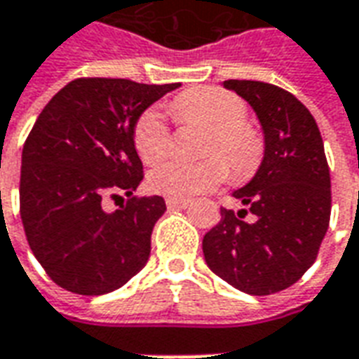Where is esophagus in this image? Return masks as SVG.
<instances>
[{"label":"esophagus","mask_w":359,"mask_h":359,"mask_svg":"<svg viewBox=\"0 0 359 359\" xmlns=\"http://www.w3.org/2000/svg\"><path fill=\"white\" fill-rule=\"evenodd\" d=\"M166 206H168L170 210H183V208H187L189 206V201L187 198H166Z\"/></svg>","instance_id":"1"}]
</instances>
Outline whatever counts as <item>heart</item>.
Here are the masks:
<instances>
[{
  "mask_svg": "<svg viewBox=\"0 0 359 359\" xmlns=\"http://www.w3.org/2000/svg\"><path fill=\"white\" fill-rule=\"evenodd\" d=\"M170 111L180 124L205 128L210 133L206 141L203 162H162L151 172L149 183L156 193L172 198H189L216 189L229 177V167L237 177H248L260 166L264 154L262 137L255 128L245 124L247 103L231 91L222 88H193L180 93L172 101ZM133 143L141 161L147 164L162 161L170 151L168 126L158 111L149 109L141 114L133 128Z\"/></svg>",
  "mask_w": 359,
  "mask_h": 359,
  "instance_id": "1",
  "label": "heart"
}]
</instances>
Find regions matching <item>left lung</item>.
<instances>
[{"instance_id":"1","label":"left lung","mask_w":359,"mask_h":359,"mask_svg":"<svg viewBox=\"0 0 359 359\" xmlns=\"http://www.w3.org/2000/svg\"><path fill=\"white\" fill-rule=\"evenodd\" d=\"M255 109L264 130V161L233 193L245 208H219L203 239L208 268L247 294H273L297 283L318 258L331 218V176L312 112L273 83L226 80Z\"/></svg>"}]
</instances>
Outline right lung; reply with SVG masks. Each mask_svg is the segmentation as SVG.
I'll use <instances>...</instances> for the list:
<instances>
[{
  "mask_svg": "<svg viewBox=\"0 0 359 359\" xmlns=\"http://www.w3.org/2000/svg\"><path fill=\"white\" fill-rule=\"evenodd\" d=\"M180 83L78 78L43 107L20 168V218L41 268L62 289L95 297L128 283L149 260L162 197H133L143 180L133 128ZM120 192V211L100 203Z\"/></svg>",
  "mask_w": 359,
  "mask_h": 359,
  "instance_id": "1",
  "label": "right lung"
}]
</instances>
